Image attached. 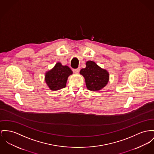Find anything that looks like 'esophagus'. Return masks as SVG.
Returning <instances> with one entry per match:
<instances>
[{"instance_id": "1", "label": "esophagus", "mask_w": 154, "mask_h": 154, "mask_svg": "<svg viewBox=\"0 0 154 154\" xmlns=\"http://www.w3.org/2000/svg\"><path fill=\"white\" fill-rule=\"evenodd\" d=\"M79 71H80L79 68H76V69H73V71L75 73H78V72H79Z\"/></svg>"}]
</instances>
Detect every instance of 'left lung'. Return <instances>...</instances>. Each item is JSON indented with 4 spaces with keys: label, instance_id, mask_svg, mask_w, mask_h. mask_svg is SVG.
I'll return each instance as SVG.
<instances>
[{
    "label": "left lung",
    "instance_id": "1",
    "mask_svg": "<svg viewBox=\"0 0 154 154\" xmlns=\"http://www.w3.org/2000/svg\"><path fill=\"white\" fill-rule=\"evenodd\" d=\"M86 65L85 68L80 71V73L85 78L87 88L92 91L101 90L109 82V72L94 62L87 61Z\"/></svg>",
    "mask_w": 154,
    "mask_h": 154
}]
</instances>
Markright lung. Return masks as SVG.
Listing matches in <instances>:
<instances>
[{
    "label": "right lung",
    "instance_id": "right-lung-1",
    "mask_svg": "<svg viewBox=\"0 0 154 154\" xmlns=\"http://www.w3.org/2000/svg\"><path fill=\"white\" fill-rule=\"evenodd\" d=\"M72 74V70L68 66L57 62L52 69L46 72L45 81L51 91H58L65 88L68 78Z\"/></svg>",
    "mask_w": 154,
    "mask_h": 154
}]
</instances>
